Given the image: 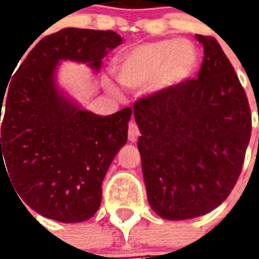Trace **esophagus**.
I'll list each match as a JSON object with an SVG mask.
<instances>
[{
    "instance_id": "1",
    "label": "esophagus",
    "mask_w": 259,
    "mask_h": 259,
    "mask_svg": "<svg viewBox=\"0 0 259 259\" xmlns=\"http://www.w3.org/2000/svg\"><path fill=\"white\" fill-rule=\"evenodd\" d=\"M127 136H129L130 143H136L139 136H140V132H139V127L135 122H130L129 123V130H127Z\"/></svg>"
}]
</instances>
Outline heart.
Listing matches in <instances>:
<instances>
[{"label":"heart","instance_id":"b5f03b06","mask_svg":"<svg viewBox=\"0 0 259 259\" xmlns=\"http://www.w3.org/2000/svg\"><path fill=\"white\" fill-rule=\"evenodd\" d=\"M198 68V51L191 41L157 40L143 42L115 59L113 73L119 83L130 90L151 84L154 91L166 93L179 89L194 76ZM111 90H115L108 83Z\"/></svg>","mask_w":259,"mask_h":259}]
</instances>
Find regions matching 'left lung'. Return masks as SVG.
Segmentation results:
<instances>
[{"instance_id": "obj_1", "label": "left lung", "mask_w": 259, "mask_h": 259, "mask_svg": "<svg viewBox=\"0 0 259 259\" xmlns=\"http://www.w3.org/2000/svg\"><path fill=\"white\" fill-rule=\"evenodd\" d=\"M195 38L204 47L198 79L133 107L147 198L169 221L221 205L239 179L250 143V105L233 66L215 38Z\"/></svg>"}]
</instances>
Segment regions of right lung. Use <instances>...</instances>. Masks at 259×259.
<instances>
[{
	"instance_id": "add662e5",
	"label": "right lung",
	"mask_w": 259,
	"mask_h": 259,
	"mask_svg": "<svg viewBox=\"0 0 259 259\" xmlns=\"http://www.w3.org/2000/svg\"><path fill=\"white\" fill-rule=\"evenodd\" d=\"M122 42L111 30L62 29L26 54L0 93V172L9 170L20 200L42 217L77 223L100 208L102 180L127 141L132 109L108 116L83 109L59 87L57 74L65 61L98 72L108 51Z\"/></svg>"
}]
</instances>
